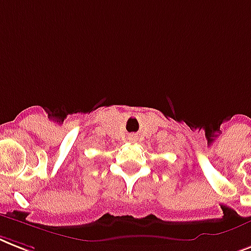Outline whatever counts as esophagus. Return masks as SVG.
Wrapping results in <instances>:
<instances>
[{
	"label": "esophagus",
	"instance_id": "34e87169",
	"mask_svg": "<svg viewBox=\"0 0 251 251\" xmlns=\"http://www.w3.org/2000/svg\"><path fill=\"white\" fill-rule=\"evenodd\" d=\"M129 139H130V140H135V136H134V135H130V136H129Z\"/></svg>",
	"mask_w": 251,
	"mask_h": 251
}]
</instances>
